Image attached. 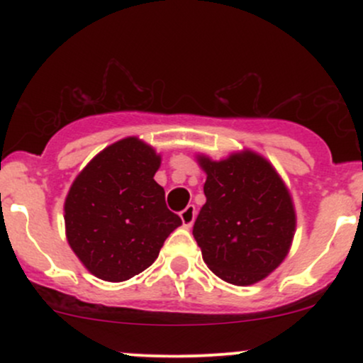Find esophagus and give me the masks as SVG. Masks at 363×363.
Segmentation results:
<instances>
[{
	"instance_id": "esophagus-1",
	"label": "esophagus",
	"mask_w": 363,
	"mask_h": 363,
	"mask_svg": "<svg viewBox=\"0 0 363 363\" xmlns=\"http://www.w3.org/2000/svg\"><path fill=\"white\" fill-rule=\"evenodd\" d=\"M194 218H196V208H194V205H187L184 210L181 211L182 225H184V227H191V225L194 223Z\"/></svg>"
}]
</instances>
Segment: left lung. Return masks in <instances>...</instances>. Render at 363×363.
Here are the masks:
<instances>
[{"label": "left lung", "instance_id": "obj_1", "mask_svg": "<svg viewBox=\"0 0 363 363\" xmlns=\"http://www.w3.org/2000/svg\"><path fill=\"white\" fill-rule=\"evenodd\" d=\"M193 235L208 268L234 285L262 280L285 259L295 232L291 198L268 160L252 152L213 162Z\"/></svg>", "mask_w": 363, "mask_h": 363}]
</instances>
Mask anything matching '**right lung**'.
Here are the masks:
<instances>
[{
	"label": "right lung",
	"mask_w": 363,
	"mask_h": 363,
	"mask_svg": "<svg viewBox=\"0 0 363 363\" xmlns=\"http://www.w3.org/2000/svg\"><path fill=\"white\" fill-rule=\"evenodd\" d=\"M158 167L155 150L126 138L102 150L69 187L66 237L95 277L124 281L145 272L182 223L153 179Z\"/></svg>",
	"instance_id": "add662e5"
}]
</instances>
